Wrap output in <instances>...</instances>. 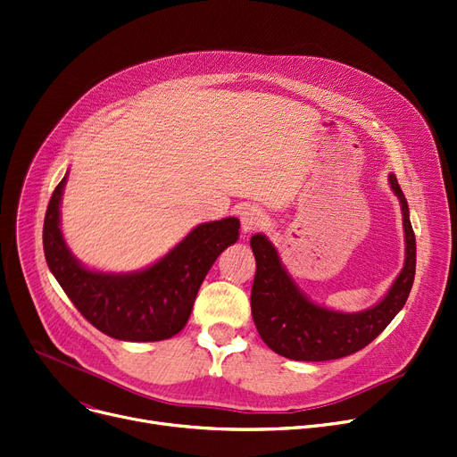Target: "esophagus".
I'll return each instance as SVG.
<instances>
[{
  "mask_svg": "<svg viewBox=\"0 0 457 457\" xmlns=\"http://www.w3.org/2000/svg\"><path fill=\"white\" fill-rule=\"evenodd\" d=\"M266 222H268L266 215L257 207H245L240 211V224H242V231L245 233L257 231V229L264 228Z\"/></svg>",
  "mask_w": 457,
  "mask_h": 457,
  "instance_id": "34e87169",
  "label": "esophagus"
}]
</instances>
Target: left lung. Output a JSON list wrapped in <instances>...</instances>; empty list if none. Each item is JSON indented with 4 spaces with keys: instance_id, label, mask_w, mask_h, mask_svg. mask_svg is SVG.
<instances>
[{
    "instance_id": "8db88e82",
    "label": "left lung",
    "mask_w": 457,
    "mask_h": 457,
    "mask_svg": "<svg viewBox=\"0 0 457 457\" xmlns=\"http://www.w3.org/2000/svg\"><path fill=\"white\" fill-rule=\"evenodd\" d=\"M389 184L403 209L406 259L384 299L368 311L338 312L316 305L290 278L276 246L262 233L252 237L257 264L252 316L262 342L273 353L303 361L344 358L370 345L401 312L415 279V235L406 196L395 174H389Z\"/></svg>"
}]
</instances>
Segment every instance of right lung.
Returning <instances> with one entry per match:
<instances>
[{
	"instance_id": "right-lung-1",
	"label": "right lung",
	"mask_w": 457,
	"mask_h": 457,
	"mask_svg": "<svg viewBox=\"0 0 457 457\" xmlns=\"http://www.w3.org/2000/svg\"><path fill=\"white\" fill-rule=\"evenodd\" d=\"M68 176L56 186L44 220V253L77 311L101 332L125 342H160L186 327L196 294L217 257L238 238L235 217L196 226L158 262L130 273L87 270L60 231V202Z\"/></svg>"
}]
</instances>
